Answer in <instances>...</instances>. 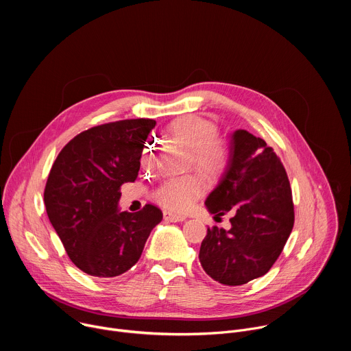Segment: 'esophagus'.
<instances>
[{
    "label": "esophagus",
    "mask_w": 351,
    "mask_h": 351,
    "mask_svg": "<svg viewBox=\"0 0 351 351\" xmlns=\"http://www.w3.org/2000/svg\"><path fill=\"white\" fill-rule=\"evenodd\" d=\"M164 219H165L167 222H182V221H184L186 218L182 217V215L172 214V213H169V211H164Z\"/></svg>",
    "instance_id": "1"
}]
</instances>
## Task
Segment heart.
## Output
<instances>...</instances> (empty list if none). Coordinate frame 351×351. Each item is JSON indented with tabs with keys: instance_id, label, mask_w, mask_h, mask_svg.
<instances>
[{
	"instance_id": "1",
	"label": "heart",
	"mask_w": 351,
	"mask_h": 351,
	"mask_svg": "<svg viewBox=\"0 0 351 351\" xmlns=\"http://www.w3.org/2000/svg\"><path fill=\"white\" fill-rule=\"evenodd\" d=\"M168 133L190 149V164L204 176L218 178L229 167V147L223 140L218 138L219 129L213 121L198 115H184L168 125ZM153 154L154 140L147 138L140 156L143 167L152 164ZM203 193V180L197 175H186L165 179L154 190L153 198L168 211L184 213Z\"/></svg>"
}]
</instances>
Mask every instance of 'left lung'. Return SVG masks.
I'll return each instance as SVG.
<instances>
[{
  "label": "left lung",
  "mask_w": 351,
  "mask_h": 351,
  "mask_svg": "<svg viewBox=\"0 0 351 351\" xmlns=\"http://www.w3.org/2000/svg\"><path fill=\"white\" fill-rule=\"evenodd\" d=\"M206 206L215 218L232 214V228H208L199 247L198 258L207 275L226 286L265 275L294 225L289 178L274 148L247 130H236L229 167Z\"/></svg>",
  "instance_id": "1"
}]
</instances>
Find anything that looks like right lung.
Segmentation results:
<instances>
[{
	"mask_svg": "<svg viewBox=\"0 0 351 351\" xmlns=\"http://www.w3.org/2000/svg\"><path fill=\"white\" fill-rule=\"evenodd\" d=\"M154 119L98 125L75 136L49 171L44 204L71 261L83 272L114 278L129 271L162 221V211L145 204L121 213V186L134 182L140 156Z\"/></svg>",
	"mask_w": 351,
	"mask_h": 351,
	"instance_id": "1",
	"label": "right lung"
}]
</instances>
